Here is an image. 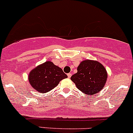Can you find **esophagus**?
<instances>
[{
  "instance_id": "34e87169",
  "label": "esophagus",
  "mask_w": 133,
  "mask_h": 133,
  "mask_svg": "<svg viewBox=\"0 0 133 133\" xmlns=\"http://www.w3.org/2000/svg\"><path fill=\"white\" fill-rule=\"evenodd\" d=\"M67 76H68V78H70V77H71V76H72V74H71V73H69V74H67Z\"/></svg>"
}]
</instances>
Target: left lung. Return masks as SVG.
<instances>
[{
	"label": "left lung",
	"mask_w": 133,
	"mask_h": 133,
	"mask_svg": "<svg viewBox=\"0 0 133 133\" xmlns=\"http://www.w3.org/2000/svg\"><path fill=\"white\" fill-rule=\"evenodd\" d=\"M77 73L70 78L77 88L85 94L93 95L103 89L107 82V70L102 64L93 60L81 62Z\"/></svg>",
	"instance_id": "1"
}]
</instances>
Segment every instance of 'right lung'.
Listing matches in <instances>:
<instances>
[{
  "instance_id": "add662e5",
  "label": "right lung",
  "mask_w": 133,
  "mask_h": 133,
  "mask_svg": "<svg viewBox=\"0 0 133 133\" xmlns=\"http://www.w3.org/2000/svg\"><path fill=\"white\" fill-rule=\"evenodd\" d=\"M67 77L61 68L52 62L46 61L31 70L29 74V81L35 90L45 93L55 88L61 80Z\"/></svg>"
}]
</instances>
